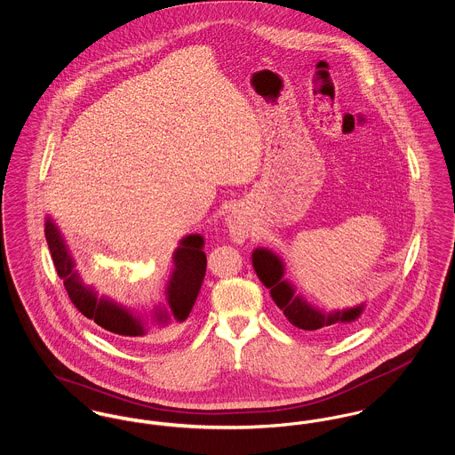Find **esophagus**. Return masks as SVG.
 <instances>
[{
	"label": "esophagus",
	"instance_id": "obj_1",
	"mask_svg": "<svg viewBox=\"0 0 455 455\" xmlns=\"http://www.w3.org/2000/svg\"><path fill=\"white\" fill-rule=\"evenodd\" d=\"M227 227H228V232H230V237L234 242H243L247 238V221L243 215H240L237 212H232L228 217H227Z\"/></svg>",
	"mask_w": 455,
	"mask_h": 455
}]
</instances>
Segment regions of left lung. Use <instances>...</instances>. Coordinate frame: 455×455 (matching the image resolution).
I'll use <instances>...</instances> for the list:
<instances>
[{
	"label": "left lung",
	"mask_w": 455,
	"mask_h": 455,
	"mask_svg": "<svg viewBox=\"0 0 455 455\" xmlns=\"http://www.w3.org/2000/svg\"><path fill=\"white\" fill-rule=\"evenodd\" d=\"M252 264L260 282L269 288L273 300L283 310L284 317L299 329L327 331L341 323H353L363 310V305L332 314L314 308L310 303L305 302L303 297L295 293V286L291 283L283 280L284 266L282 259L267 249H256L252 254Z\"/></svg>",
	"instance_id": "obj_1"
}]
</instances>
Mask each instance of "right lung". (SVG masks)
I'll return each instance as SVG.
<instances>
[{"mask_svg": "<svg viewBox=\"0 0 455 455\" xmlns=\"http://www.w3.org/2000/svg\"><path fill=\"white\" fill-rule=\"evenodd\" d=\"M45 240L58 276L65 282L66 293L71 303L87 319L124 338H140L147 334L143 321L132 315L126 308L97 295L87 288L80 275L75 271L73 259L66 249L58 228L47 218ZM206 273V256L203 252V237L189 235L180 240V247L173 252V273L167 284V308H158L153 315V324L167 325L171 319L186 321L193 310L201 283Z\"/></svg>", "mask_w": 455, "mask_h": 455, "instance_id": "right-lung-1", "label": "right lung"}]
</instances>
